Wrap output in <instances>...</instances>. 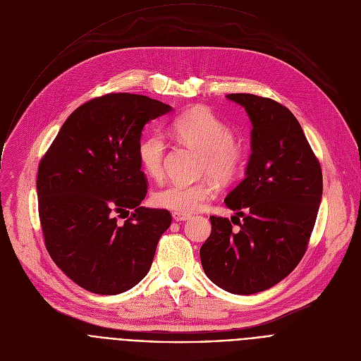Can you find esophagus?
Returning <instances> with one entry per match:
<instances>
[{"mask_svg": "<svg viewBox=\"0 0 361 361\" xmlns=\"http://www.w3.org/2000/svg\"><path fill=\"white\" fill-rule=\"evenodd\" d=\"M191 216L190 214H184V213H177V212H173V219L176 221H185L188 220Z\"/></svg>", "mask_w": 361, "mask_h": 361, "instance_id": "1", "label": "esophagus"}]
</instances>
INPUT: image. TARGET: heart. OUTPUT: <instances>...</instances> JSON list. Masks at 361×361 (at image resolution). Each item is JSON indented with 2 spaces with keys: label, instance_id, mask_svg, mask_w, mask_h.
I'll return each mask as SVG.
<instances>
[{
  "label": "heart",
  "instance_id": "heart-1",
  "mask_svg": "<svg viewBox=\"0 0 361 361\" xmlns=\"http://www.w3.org/2000/svg\"><path fill=\"white\" fill-rule=\"evenodd\" d=\"M176 137L188 147L201 151L200 174L213 176L220 183H230L243 171L247 145L231 134L230 126L207 107H194L173 123ZM166 140L161 134L147 135L138 147V159L144 173L160 180L164 176ZM216 185L212 178L192 184L170 183L152 194V202L160 209L190 214L213 200Z\"/></svg>",
  "mask_w": 361,
  "mask_h": 361
}]
</instances>
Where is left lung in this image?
<instances>
[{"label":"left lung","mask_w":361,"mask_h":361,"mask_svg":"<svg viewBox=\"0 0 361 361\" xmlns=\"http://www.w3.org/2000/svg\"><path fill=\"white\" fill-rule=\"evenodd\" d=\"M227 98L243 106L252 123L245 178L224 200L237 213L240 228L212 216V234L200 248V259L214 284L247 295L276 286L302 259L319 213L323 173L286 106L247 92Z\"/></svg>","instance_id":"obj_1"}]
</instances>
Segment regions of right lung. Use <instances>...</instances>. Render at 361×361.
I'll list each match as a JSON object with an SVG mask.
<instances>
[{"label": "right lung", "instance_id": "obj_1", "mask_svg": "<svg viewBox=\"0 0 361 361\" xmlns=\"http://www.w3.org/2000/svg\"><path fill=\"white\" fill-rule=\"evenodd\" d=\"M159 99L110 92L80 106L38 164L45 248L80 287L124 293L148 273L167 210L141 207L148 181L138 147L145 123L169 113Z\"/></svg>", "mask_w": 361, "mask_h": 361}]
</instances>
